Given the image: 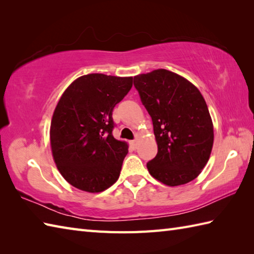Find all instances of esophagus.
Instances as JSON below:
<instances>
[{"label":"esophagus","mask_w":254,"mask_h":254,"mask_svg":"<svg viewBox=\"0 0 254 254\" xmlns=\"http://www.w3.org/2000/svg\"><path fill=\"white\" fill-rule=\"evenodd\" d=\"M137 138H138V134H136V137H135V139H133V141L131 142V145L133 147H135L136 146V143H137Z\"/></svg>","instance_id":"esophagus-1"}]
</instances>
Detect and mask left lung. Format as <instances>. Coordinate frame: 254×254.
<instances>
[{
	"label": "left lung",
	"mask_w": 254,
	"mask_h": 254,
	"mask_svg": "<svg viewBox=\"0 0 254 254\" xmlns=\"http://www.w3.org/2000/svg\"><path fill=\"white\" fill-rule=\"evenodd\" d=\"M133 83L152 118L158 145L157 155L147 163L149 174L170 187L194 180L208 161L214 142L202 94L186 78L164 68L134 76Z\"/></svg>",
	"instance_id": "left-lung-1"
}]
</instances>
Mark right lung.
<instances>
[{"label": "right lung", "instance_id": "obj_1", "mask_svg": "<svg viewBox=\"0 0 254 254\" xmlns=\"http://www.w3.org/2000/svg\"><path fill=\"white\" fill-rule=\"evenodd\" d=\"M133 77L87 74L64 91L50 127L52 155L69 185L101 192L115 183L127 144L112 135L113 108L132 88Z\"/></svg>", "mask_w": 254, "mask_h": 254}]
</instances>
